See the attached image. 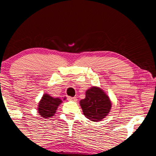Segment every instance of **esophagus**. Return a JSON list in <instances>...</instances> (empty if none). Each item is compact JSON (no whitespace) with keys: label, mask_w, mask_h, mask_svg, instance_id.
<instances>
[{"label":"esophagus","mask_w":156,"mask_h":156,"mask_svg":"<svg viewBox=\"0 0 156 156\" xmlns=\"http://www.w3.org/2000/svg\"><path fill=\"white\" fill-rule=\"evenodd\" d=\"M67 100L68 101H77V98H76V97H68L67 98Z\"/></svg>","instance_id":"obj_1"}]
</instances>
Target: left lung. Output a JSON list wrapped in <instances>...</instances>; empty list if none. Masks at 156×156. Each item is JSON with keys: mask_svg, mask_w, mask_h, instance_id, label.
Instances as JSON below:
<instances>
[{"mask_svg": "<svg viewBox=\"0 0 156 156\" xmlns=\"http://www.w3.org/2000/svg\"><path fill=\"white\" fill-rule=\"evenodd\" d=\"M86 117L93 122L101 121L110 112L112 103L101 88L93 87L86 92V98L80 101Z\"/></svg>", "mask_w": 156, "mask_h": 156, "instance_id": "obj_1", "label": "left lung"}]
</instances>
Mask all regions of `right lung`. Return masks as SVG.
<instances>
[{
    "label": "right lung",
    "mask_w": 156,
    "mask_h": 156,
    "mask_svg": "<svg viewBox=\"0 0 156 156\" xmlns=\"http://www.w3.org/2000/svg\"><path fill=\"white\" fill-rule=\"evenodd\" d=\"M61 103L62 100L59 98H52L48 94H44L39 103V114L42 116V117H51L55 113V111Z\"/></svg>",
    "instance_id": "add662e5"
}]
</instances>
